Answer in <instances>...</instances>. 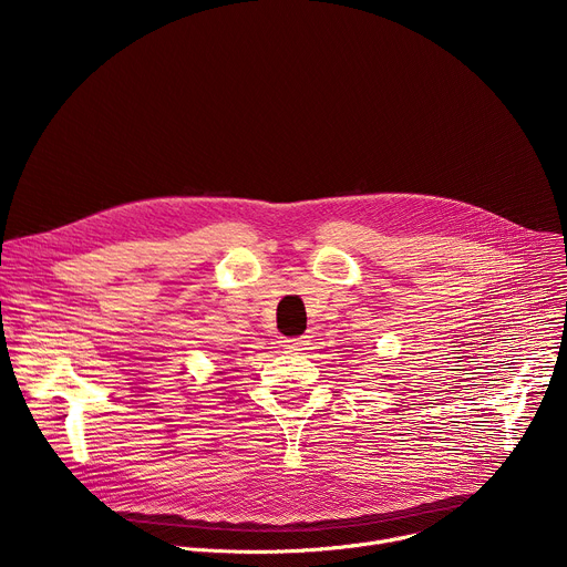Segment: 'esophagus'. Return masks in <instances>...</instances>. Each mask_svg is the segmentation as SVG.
Segmentation results:
<instances>
[{
  "label": "esophagus",
  "mask_w": 567,
  "mask_h": 567,
  "mask_svg": "<svg viewBox=\"0 0 567 567\" xmlns=\"http://www.w3.org/2000/svg\"><path fill=\"white\" fill-rule=\"evenodd\" d=\"M307 346H309L307 337H300V339H287V341H285V348H287V350H307Z\"/></svg>",
  "instance_id": "1"
}]
</instances>
